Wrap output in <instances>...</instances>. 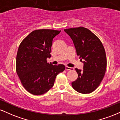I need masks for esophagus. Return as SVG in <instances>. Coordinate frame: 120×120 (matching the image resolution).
Masks as SVG:
<instances>
[{
	"label": "esophagus",
	"mask_w": 120,
	"mask_h": 120,
	"mask_svg": "<svg viewBox=\"0 0 120 120\" xmlns=\"http://www.w3.org/2000/svg\"><path fill=\"white\" fill-rule=\"evenodd\" d=\"M65 69L67 70V71H73V70H74V68H71V67H69L68 66H66Z\"/></svg>",
	"instance_id": "1"
}]
</instances>
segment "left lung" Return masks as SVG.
<instances>
[{
    "mask_svg": "<svg viewBox=\"0 0 120 120\" xmlns=\"http://www.w3.org/2000/svg\"><path fill=\"white\" fill-rule=\"evenodd\" d=\"M72 39L77 56L83 63V71L75 68L78 78L71 83L75 91L89 94L99 86L107 68L105 49L100 39L83 27L64 29Z\"/></svg>",
    "mask_w": 120,
    "mask_h": 120,
    "instance_id": "obj_1",
    "label": "left lung"
}]
</instances>
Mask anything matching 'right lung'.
Instances as JSON below:
<instances>
[{
	"instance_id": "obj_1",
	"label": "right lung",
	"mask_w": 120,
	"mask_h": 120,
	"mask_svg": "<svg viewBox=\"0 0 120 120\" xmlns=\"http://www.w3.org/2000/svg\"><path fill=\"white\" fill-rule=\"evenodd\" d=\"M61 30L40 29L32 31L22 41L16 56V72L29 93L40 95L53 87L56 75L65 65L47 63L50 58L52 41Z\"/></svg>"
}]
</instances>
